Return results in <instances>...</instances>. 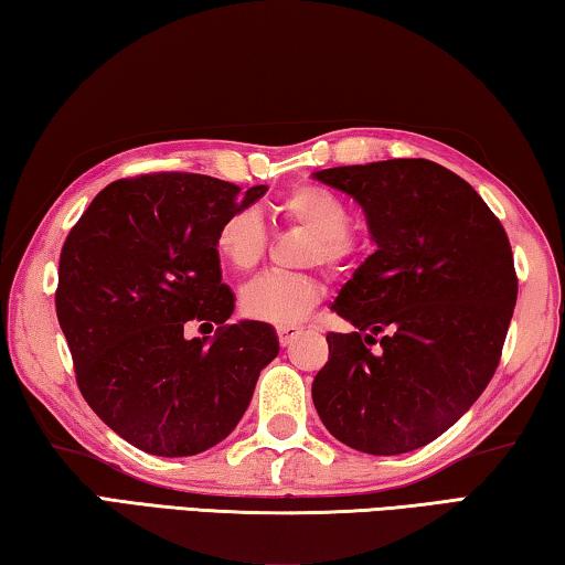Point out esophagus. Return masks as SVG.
Instances as JSON below:
<instances>
[{
    "mask_svg": "<svg viewBox=\"0 0 565 565\" xmlns=\"http://www.w3.org/2000/svg\"><path fill=\"white\" fill-rule=\"evenodd\" d=\"M301 333V327H279L276 329V337H279V343L281 347H289V343L299 337Z\"/></svg>",
    "mask_w": 565,
    "mask_h": 565,
    "instance_id": "esophagus-1",
    "label": "esophagus"
}]
</instances>
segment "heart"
<instances>
[{
	"mask_svg": "<svg viewBox=\"0 0 565 565\" xmlns=\"http://www.w3.org/2000/svg\"><path fill=\"white\" fill-rule=\"evenodd\" d=\"M279 214L294 226H301L311 234L303 262L321 264L329 271H347L356 262L359 244L351 232V209L341 196L321 184H296L279 199ZM216 256L232 271L246 274L264 259L269 234L262 216L254 209H238L228 214L216 232ZM321 299V284L313 276L264 274L248 281L238 309L246 319L271 323V327H291L301 321Z\"/></svg>",
	"mask_w": 565,
	"mask_h": 565,
	"instance_id": "heart-1",
	"label": "heart"
}]
</instances>
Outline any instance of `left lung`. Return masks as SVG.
<instances>
[{"mask_svg": "<svg viewBox=\"0 0 565 565\" xmlns=\"http://www.w3.org/2000/svg\"><path fill=\"white\" fill-rule=\"evenodd\" d=\"M317 179L356 199L379 248L333 303L353 331L327 333L313 406L356 451H414L448 431L499 369L519 296L509 234L436 161L388 159Z\"/></svg>", "mask_w": 565, "mask_h": 565, "instance_id": "obj_1", "label": "left lung"}]
</instances>
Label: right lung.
<instances>
[{
  "instance_id": "add662e5",
  "label": "right lung",
  "mask_w": 565,
  "mask_h": 565,
  "mask_svg": "<svg viewBox=\"0 0 565 565\" xmlns=\"http://www.w3.org/2000/svg\"><path fill=\"white\" fill-rule=\"evenodd\" d=\"M264 191L189 171L119 179L66 236L54 303L76 386L141 451L194 456L224 441L279 353L269 323H224L234 294L214 246L224 218ZM191 322L218 326L215 341L186 340Z\"/></svg>"
}]
</instances>
